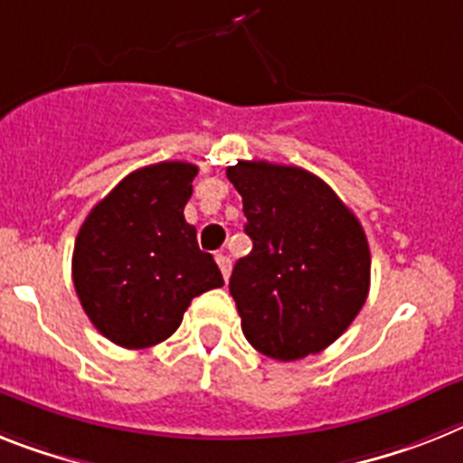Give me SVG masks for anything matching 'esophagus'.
<instances>
[{"label":"esophagus","mask_w":463,"mask_h":463,"mask_svg":"<svg viewBox=\"0 0 463 463\" xmlns=\"http://www.w3.org/2000/svg\"><path fill=\"white\" fill-rule=\"evenodd\" d=\"M213 259H216V263H219L221 273H223V279L231 278V259H228V254H225V251H216V256H213Z\"/></svg>","instance_id":"34e87169"}]
</instances>
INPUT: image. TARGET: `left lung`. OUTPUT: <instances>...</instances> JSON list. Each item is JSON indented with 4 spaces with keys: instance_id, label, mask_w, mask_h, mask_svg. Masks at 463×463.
Wrapping results in <instances>:
<instances>
[{
    "instance_id": "1",
    "label": "left lung",
    "mask_w": 463,
    "mask_h": 463,
    "mask_svg": "<svg viewBox=\"0 0 463 463\" xmlns=\"http://www.w3.org/2000/svg\"><path fill=\"white\" fill-rule=\"evenodd\" d=\"M247 216L251 251L232 268L242 332L273 360L325 351L370 291V244L355 213L301 166L244 162L225 169Z\"/></svg>"
}]
</instances>
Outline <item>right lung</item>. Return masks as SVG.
<instances>
[{
    "mask_svg": "<svg viewBox=\"0 0 463 463\" xmlns=\"http://www.w3.org/2000/svg\"><path fill=\"white\" fill-rule=\"evenodd\" d=\"M197 166L136 169L81 223L72 282L93 327L122 348H150L178 329L190 301L223 285L184 216Z\"/></svg>",
    "mask_w": 463,
    "mask_h": 463,
    "instance_id": "obj_1",
    "label": "right lung"
}]
</instances>
